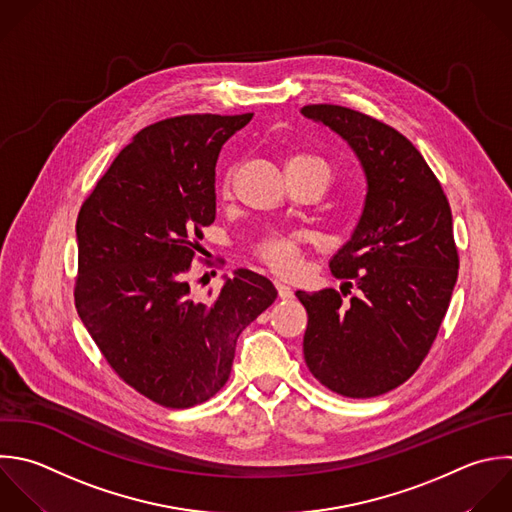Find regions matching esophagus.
Returning <instances> with one entry per match:
<instances>
[{"mask_svg":"<svg viewBox=\"0 0 512 512\" xmlns=\"http://www.w3.org/2000/svg\"><path fill=\"white\" fill-rule=\"evenodd\" d=\"M274 286H276V290H278V296H280V300H290L292 296H294V292H292V288L290 286H286L284 282H274Z\"/></svg>","mask_w":512,"mask_h":512,"instance_id":"obj_1","label":"esophagus"}]
</instances>
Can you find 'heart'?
Returning <instances> with one entry per match:
<instances>
[{"label": "heart", "instance_id": "heart-1", "mask_svg": "<svg viewBox=\"0 0 512 512\" xmlns=\"http://www.w3.org/2000/svg\"><path fill=\"white\" fill-rule=\"evenodd\" d=\"M290 168H304V170H314L318 172L326 184L332 180V168L330 164L310 152H300L288 160L286 170ZM218 192L222 198H230L232 194V178L230 174H224L218 184ZM302 246L304 238L300 234H264L254 246H252V256L260 260L264 266L278 274H292L300 268L302 264Z\"/></svg>", "mask_w": 512, "mask_h": 512}]
</instances>
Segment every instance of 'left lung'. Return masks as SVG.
<instances>
[{"label":"left lung","mask_w":512,"mask_h":512,"mask_svg":"<svg viewBox=\"0 0 512 512\" xmlns=\"http://www.w3.org/2000/svg\"><path fill=\"white\" fill-rule=\"evenodd\" d=\"M302 114L340 134L368 180L362 218L330 260L346 286L296 292L308 312L304 360L336 394L380 396L418 370L448 310L458 276L450 204L422 154L388 124L334 104ZM350 287L359 292L346 301Z\"/></svg>","instance_id":"8db88e82"}]
</instances>
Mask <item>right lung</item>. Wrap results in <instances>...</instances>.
I'll return each mask as SVG.
<instances>
[{
  "mask_svg": "<svg viewBox=\"0 0 512 512\" xmlns=\"http://www.w3.org/2000/svg\"><path fill=\"white\" fill-rule=\"evenodd\" d=\"M252 116L186 114L146 126L78 214V314L112 370L166 408L202 404L228 382L240 332L278 294L244 268L208 302L188 280L216 218L218 154Z\"/></svg>",
  "mask_w": 512,
  "mask_h": 512,
  "instance_id": "add662e5",
  "label": "right lung"
}]
</instances>
